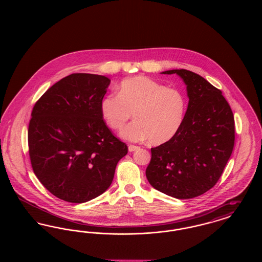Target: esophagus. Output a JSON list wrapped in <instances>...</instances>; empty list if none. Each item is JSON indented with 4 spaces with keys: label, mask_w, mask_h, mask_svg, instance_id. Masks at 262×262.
Instances as JSON below:
<instances>
[{
    "label": "esophagus",
    "mask_w": 262,
    "mask_h": 262,
    "mask_svg": "<svg viewBox=\"0 0 262 262\" xmlns=\"http://www.w3.org/2000/svg\"><path fill=\"white\" fill-rule=\"evenodd\" d=\"M138 148H139V147H138V146H136V145H132V144H130V145H128V151H129V152L136 151V150L138 149Z\"/></svg>",
    "instance_id": "obj_1"
}]
</instances>
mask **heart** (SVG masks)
<instances>
[{"mask_svg":"<svg viewBox=\"0 0 262 262\" xmlns=\"http://www.w3.org/2000/svg\"><path fill=\"white\" fill-rule=\"evenodd\" d=\"M101 114L111 128L122 130L134 114L135 121L122 137L129 141L148 139L154 145L169 141L183 124L186 99L174 88H167L145 76L126 78L118 95L110 94L101 102Z\"/></svg>","mask_w":262,"mask_h":262,"instance_id":"b5f03b06","label":"heart"}]
</instances>
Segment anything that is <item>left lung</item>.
<instances>
[{"label":"left lung","instance_id":"obj_1","mask_svg":"<svg viewBox=\"0 0 262 262\" xmlns=\"http://www.w3.org/2000/svg\"><path fill=\"white\" fill-rule=\"evenodd\" d=\"M161 74L179 75L187 85V112L178 133L151 148L146 168L150 185L179 200L203 194L216 185L235 144L233 112L221 90L187 70Z\"/></svg>","mask_w":262,"mask_h":262}]
</instances>
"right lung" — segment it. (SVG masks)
<instances>
[{
	"label": "right lung",
	"instance_id": "add662e5",
	"mask_svg": "<svg viewBox=\"0 0 262 262\" xmlns=\"http://www.w3.org/2000/svg\"><path fill=\"white\" fill-rule=\"evenodd\" d=\"M111 80L103 75L73 74L38 100L28 125L34 174L60 200L82 203L112 184L127 146L113 136L101 114Z\"/></svg>",
	"mask_w": 262,
	"mask_h": 262
}]
</instances>
